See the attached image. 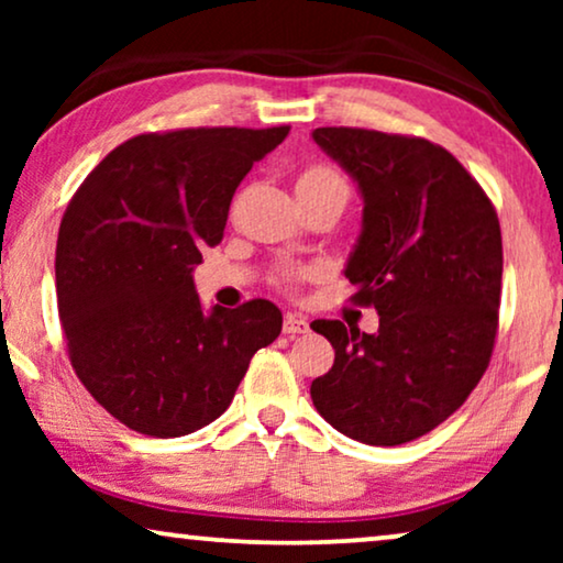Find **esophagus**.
I'll list each match as a JSON object with an SVG mask.
<instances>
[{"mask_svg":"<svg viewBox=\"0 0 563 563\" xmlns=\"http://www.w3.org/2000/svg\"><path fill=\"white\" fill-rule=\"evenodd\" d=\"M310 330V322H307L302 314H284V333L287 335H297V333H307Z\"/></svg>","mask_w":563,"mask_h":563,"instance_id":"esophagus-1","label":"esophagus"}]
</instances>
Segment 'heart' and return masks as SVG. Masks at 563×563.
Wrapping results in <instances>:
<instances>
[{
  "mask_svg": "<svg viewBox=\"0 0 563 563\" xmlns=\"http://www.w3.org/2000/svg\"><path fill=\"white\" fill-rule=\"evenodd\" d=\"M307 184H345L343 176L335 172V168L330 166H312L307 168V172H302V176H299L297 187H307ZM302 279V274H284L282 282L287 284V287H295V284Z\"/></svg>",
  "mask_w": 563,
  "mask_h": 563,
  "instance_id": "1",
  "label": "heart"
}]
</instances>
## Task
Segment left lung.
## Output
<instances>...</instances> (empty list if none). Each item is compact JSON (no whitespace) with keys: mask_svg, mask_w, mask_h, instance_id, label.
Instances as JSON below:
<instances>
[{"mask_svg":"<svg viewBox=\"0 0 563 563\" xmlns=\"http://www.w3.org/2000/svg\"><path fill=\"white\" fill-rule=\"evenodd\" d=\"M314 143L364 197L345 276L379 312L374 335L314 320L335 349L312 405L335 430L399 445L451 418L487 372L503 295V233L479 181L441 145L364 128H318Z\"/></svg>","mask_w":563,"mask_h":563,"instance_id":"left-lung-1","label":"left lung"}]
</instances>
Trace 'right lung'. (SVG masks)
<instances>
[{"label": "right lung", "mask_w": 563, "mask_h": 563, "mask_svg": "<svg viewBox=\"0 0 563 563\" xmlns=\"http://www.w3.org/2000/svg\"><path fill=\"white\" fill-rule=\"evenodd\" d=\"M289 133L184 128L107 153L60 220L56 297L68 358L114 420L179 438L233 402L253 353L282 333L268 299L205 314L195 272L251 166Z\"/></svg>", "instance_id": "obj_1"}]
</instances>
